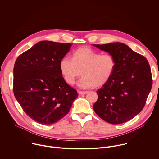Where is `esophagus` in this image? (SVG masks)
<instances>
[{
	"mask_svg": "<svg viewBox=\"0 0 159 159\" xmlns=\"http://www.w3.org/2000/svg\"><path fill=\"white\" fill-rule=\"evenodd\" d=\"M87 93H88L87 91H79V92H78V93H79L80 95H85V94H86Z\"/></svg>",
	"mask_w": 159,
	"mask_h": 159,
	"instance_id": "1",
	"label": "esophagus"
}]
</instances>
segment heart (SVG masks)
<instances>
[{
  "label": "heart",
  "instance_id": "1",
  "mask_svg": "<svg viewBox=\"0 0 159 159\" xmlns=\"http://www.w3.org/2000/svg\"><path fill=\"white\" fill-rule=\"evenodd\" d=\"M116 67V60L109 54H101L93 49L83 47L76 50L70 59L64 57L59 62V69L65 81L69 85L75 83L81 74L78 86L86 89L100 87L111 78Z\"/></svg>",
  "mask_w": 159,
  "mask_h": 159
}]
</instances>
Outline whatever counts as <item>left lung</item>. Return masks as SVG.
<instances>
[{"mask_svg":"<svg viewBox=\"0 0 159 159\" xmlns=\"http://www.w3.org/2000/svg\"><path fill=\"white\" fill-rule=\"evenodd\" d=\"M92 45L108 52L116 60L111 78L97 91L98 99L93 110L111 124L126 122L142 111L151 90L152 78L148 62L125 43Z\"/></svg>","mask_w":159,"mask_h":159,"instance_id":"left-lung-1","label":"left lung"}]
</instances>
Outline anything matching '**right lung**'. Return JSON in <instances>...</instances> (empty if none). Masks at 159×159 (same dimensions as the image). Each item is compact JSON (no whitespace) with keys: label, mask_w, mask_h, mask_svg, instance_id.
I'll list each match as a JSON object with an SVG mask.
<instances>
[{"label":"right lung","mask_w":159,"mask_h":159,"mask_svg":"<svg viewBox=\"0 0 159 159\" xmlns=\"http://www.w3.org/2000/svg\"><path fill=\"white\" fill-rule=\"evenodd\" d=\"M71 43L41 41L17 58L13 91L24 112L39 124L49 125L63 118L78 97L64 80L59 62Z\"/></svg>","instance_id":"add662e5"}]
</instances>
